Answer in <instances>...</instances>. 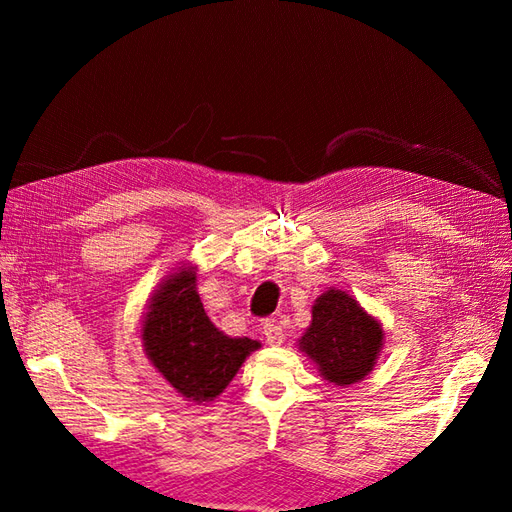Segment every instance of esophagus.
Returning <instances> with one entry per match:
<instances>
[{"mask_svg":"<svg viewBox=\"0 0 512 512\" xmlns=\"http://www.w3.org/2000/svg\"><path fill=\"white\" fill-rule=\"evenodd\" d=\"M264 336L268 345H281L284 343V328H281L279 321L270 319L264 323Z\"/></svg>","mask_w":512,"mask_h":512,"instance_id":"obj_1","label":"esophagus"}]
</instances>
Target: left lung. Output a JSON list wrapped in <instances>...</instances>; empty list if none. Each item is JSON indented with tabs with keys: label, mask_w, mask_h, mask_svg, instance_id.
Returning <instances> with one entry per match:
<instances>
[{
	"label": "left lung",
	"mask_w": 512,
	"mask_h": 512,
	"mask_svg": "<svg viewBox=\"0 0 512 512\" xmlns=\"http://www.w3.org/2000/svg\"><path fill=\"white\" fill-rule=\"evenodd\" d=\"M383 325L345 290L321 292L299 350L336 387H350L372 372L383 350Z\"/></svg>",
	"instance_id": "obj_1"
}]
</instances>
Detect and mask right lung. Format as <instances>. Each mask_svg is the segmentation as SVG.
<instances>
[{
	"label": "right lung",
	"instance_id": "1",
	"mask_svg": "<svg viewBox=\"0 0 512 512\" xmlns=\"http://www.w3.org/2000/svg\"><path fill=\"white\" fill-rule=\"evenodd\" d=\"M198 266L180 264L160 281L140 325L145 354L178 394L202 405L220 398L259 341L226 336L206 317L195 290Z\"/></svg>",
	"mask_w": 512,
	"mask_h": 512
}]
</instances>
